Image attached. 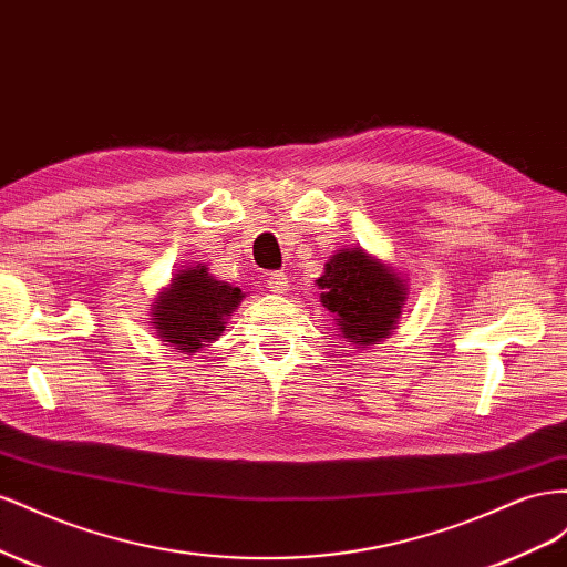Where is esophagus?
<instances>
[{"instance_id": "obj_1", "label": "esophagus", "mask_w": 567, "mask_h": 567, "mask_svg": "<svg viewBox=\"0 0 567 567\" xmlns=\"http://www.w3.org/2000/svg\"><path fill=\"white\" fill-rule=\"evenodd\" d=\"M268 289H270V292L272 295H285L287 292V289H289V278H287V272H270L268 275Z\"/></svg>"}]
</instances>
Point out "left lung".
Returning a JSON list of instances; mask_svg holds the SVG:
<instances>
[{
    "label": "left lung",
    "instance_id": "obj_1",
    "mask_svg": "<svg viewBox=\"0 0 567 567\" xmlns=\"http://www.w3.org/2000/svg\"><path fill=\"white\" fill-rule=\"evenodd\" d=\"M316 285L339 334L359 347L382 342L396 330L409 289L392 266L363 249L332 254Z\"/></svg>",
    "mask_w": 567,
    "mask_h": 567
}]
</instances>
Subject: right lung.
<instances>
[{"instance_id": "1", "label": "right lung", "mask_w": 567, "mask_h": 567, "mask_svg": "<svg viewBox=\"0 0 567 567\" xmlns=\"http://www.w3.org/2000/svg\"><path fill=\"white\" fill-rule=\"evenodd\" d=\"M241 297L239 287L216 280L202 264L177 270L152 303L154 330L161 342L192 355L216 342Z\"/></svg>"}]
</instances>
